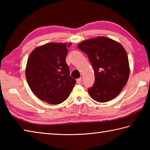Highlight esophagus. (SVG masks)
Listing matches in <instances>:
<instances>
[{
	"instance_id": "esophagus-1",
	"label": "esophagus",
	"mask_w": 150,
	"mask_h": 150,
	"mask_svg": "<svg viewBox=\"0 0 150 150\" xmlns=\"http://www.w3.org/2000/svg\"><path fill=\"white\" fill-rule=\"evenodd\" d=\"M81 81H82V78H81V77L77 79V84H80V83H81Z\"/></svg>"
}]
</instances>
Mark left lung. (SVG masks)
<instances>
[{"mask_svg": "<svg viewBox=\"0 0 150 150\" xmlns=\"http://www.w3.org/2000/svg\"><path fill=\"white\" fill-rule=\"evenodd\" d=\"M78 48L88 55L94 71L95 83L88 90L91 98L100 103L116 98L129 76L125 49L118 42L103 36L83 41Z\"/></svg>", "mask_w": 150, "mask_h": 150, "instance_id": "1", "label": "left lung"}]
</instances>
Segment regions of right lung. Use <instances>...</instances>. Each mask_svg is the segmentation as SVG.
<instances>
[{
	"mask_svg": "<svg viewBox=\"0 0 150 150\" xmlns=\"http://www.w3.org/2000/svg\"><path fill=\"white\" fill-rule=\"evenodd\" d=\"M71 45L49 43L34 49L28 58L25 74L29 87L41 100L57 105L68 98L76 80L66 62Z\"/></svg>",
	"mask_w": 150,
	"mask_h": 150,
	"instance_id": "obj_1",
	"label": "right lung"
}]
</instances>
